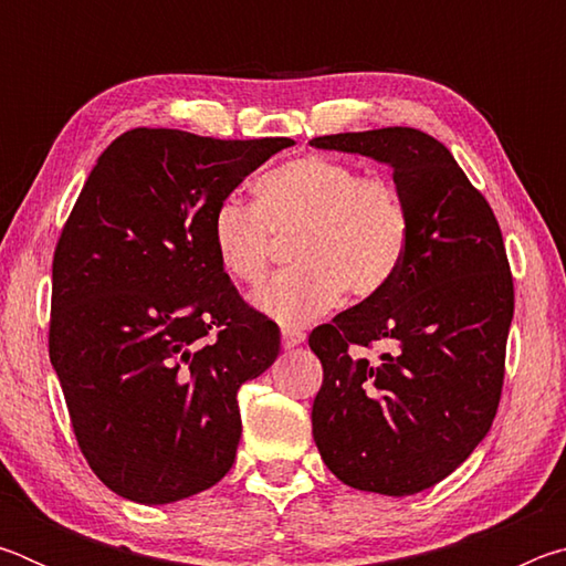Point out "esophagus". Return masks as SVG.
Here are the masks:
<instances>
[{"mask_svg":"<svg viewBox=\"0 0 566 566\" xmlns=\"http://www.w3.org/2000/svg\"><path fill=\"white\" fill-rule=\"evenodd\" d=\"M306 339V334L302 332V329H282V344H284V349H294V347H300V344Z\"/></svg>","mask_w":566,"mask_h":566,"instance_id":"34e87169","label":"esophagus"}]
</instances>
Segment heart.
Returning a JSON list of instances; mask_svg holds the SVG:
<instances>
[{
    "label": "heart",
    "mask_w": 566,
    "mask_h": 566,
    "mask_svg": "<svg viewBox=\"0 0 566 566\" xmlns=\"http://www.w3.org/2000/svg\"><path fill=\"white\" fill-rule=\"evenodd\" d=\"M409 212L399 189L359 177L344 161L304 155L256 179L254 207L224 197L209 237L222 272L237 284H260L274 237L290 242L294 266L254 294V306L286 327L317 319L342 290L357 300L385 292L409 247Z\"/></svg>",
    "instance_id": "heart-1"
}]
</instances>
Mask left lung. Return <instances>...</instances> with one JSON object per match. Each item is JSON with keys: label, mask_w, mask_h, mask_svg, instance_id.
Listing matches in <instances>:
<instances>
[{"label": "left lung", "mask_w": 566, "mask_h": 566, "mask_svg": "<svg viewBox=\"0 0 566 566\" xmlns=\"http://www.w3.org/2000/svg\"><path fill=\"white\" fill-rule=\"evenodd\" d=\"M317 149L391 167L409 247L385 292L310 334L324 369L312 434L329 472L407 496L442 482L500 407L514 284L500 224L442 142L411 127L327 134ZM388 347L369 363L358 349Z\"/></svg>", "instance_id": "8db88e82"}]
</instances>
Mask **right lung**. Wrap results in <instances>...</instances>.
<instances>
[{
	"mask_svg": "<svg viewBox=\"0 0 566 566\" xmlns=\"http://www.w3.org/2000/svg\"><path fill=\"white\" fill-rule=\"evenodd\" d=\"M286 137L124 132L102 151L52 264L50 359L92 472L139 504L214 486L242 437L237 391L280 329L219 266L214 207Z\"/></svg>",
	"mask_w": 566,
	"mask_h": 566,
	"instance_id": "add662e5",
	"label": "right lung"
}]
</instances>
